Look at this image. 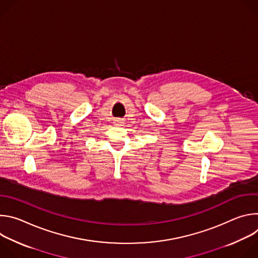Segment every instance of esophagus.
I'll use <instances>...</instances> for the list:
<instances>
[{"label":"esophagus","mask_w":258,"mask_h":258,"mask_svg":"<svg viewBox=\"0 0 258 258\" xmlns=\"http://www.w3.org/2000/svg\"><path fill=\"white\" fill-rule=\"evenodd\" d=\"M119 123H122V122H121V120H120V119H115V124L119 125Z\"/></svg>","instance_id":"34e87169"}]
</instances>
